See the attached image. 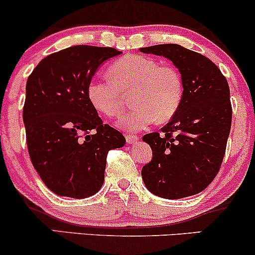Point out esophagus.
Instances as JSON below:
<instances>
[{"label": "esophagus", "mask_w": 255, "mask_h": 255, "mask_svg": "<svg viewBox=\"0 0 255 255\" xmlns=\"http://www.w3.org/2000/svg\"><path fill=\"white\" fill-rule=\"evenodd\" d=\"M126 141H127V144H134V142H136L137 140H139V137L136 135H131V134H126Z\"/></svg>", "instance_id": "esophagus-1"}]
</instances>
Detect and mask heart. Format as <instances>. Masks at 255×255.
Wrapping results in <instances>:
<instances>
[{
    "label": "heart",
    "instance_id": "1",
    "mask_svg": "<svg viewBox=\"0 0 255 255\" xmlns=\"http://www.w3.org/2000/svg\"><path fill=\"white\" fill-rule=\"evenodd\" d=\"M109 77L93 78L87 86V97L96 110L115 118L125 107L124 92L131 91L135 107L120 120L125 129L140 130L154 121H169L182 103L181 73L154 58L127 55L111 64Z\"/></svg>",
    "mask_w": 255,
    "mask_h": 255
}]
</instances>
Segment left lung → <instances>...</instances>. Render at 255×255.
Wrapping results in <instances>:
<instances>
[{
    "instance_id": "1",
    "label": "left lung",
    "mask_w": 255,
    "mask_h": 255,
    "mask_svg": "<svg viewBox=\"0 0 255 255\" xmlns=\"http://www.w3.org/2000/svg\"><path fill=\"white\" fill-rule=\"evenodd\" d=\"M140 51L164 56L181 73L183 99L160 133L145 134L152 160L142 166L146 188L164 199L204 191L218 174L231 127L230 90L210 58L178 44H159Z\"/></svg>"
}]
</instances>
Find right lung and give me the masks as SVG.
I'll list each match as a JSON object with an SVG mask.
<instances>
[{
    "label": "right lung",
    "instance_id": "right-lung-1",
    "mask_svg": "<svg viewBox=\"0 0 255 255\" xmlns=\"http://www.w3.org/2000/svg\"><path fill=\"white\" fill-rule=\"evenodd\" d=\"M120 54L114 48L71 46L44 57L27 79L22 119L28 153L44 184L60 197L96 194L108 152L126 144L87 97L98 67Z\"/></svg>",
    "mask_w": 255,
    "mask_h": 255
}]
</instances>
